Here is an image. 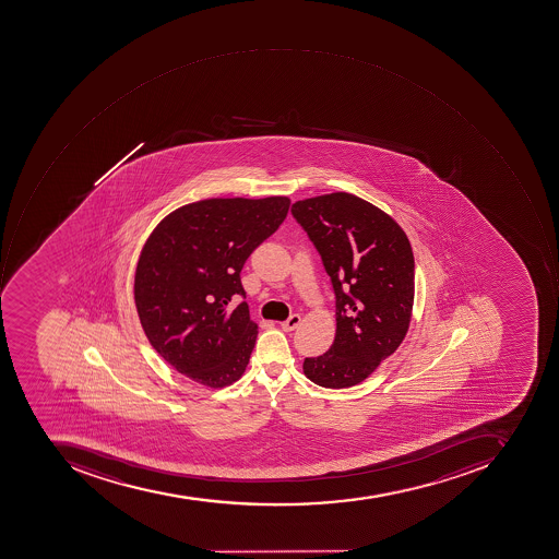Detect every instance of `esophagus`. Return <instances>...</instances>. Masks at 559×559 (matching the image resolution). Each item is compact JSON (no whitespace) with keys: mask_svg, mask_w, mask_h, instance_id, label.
I'll list each match as a JSON object with an SVG mask.
<instances>
[{"mask_svg":"<svg viewBox=\"0 0 559 559\" xmlns=\"http://www.w3.org/2000/svg\"><path fill=\"white\" fill-rule=\"evenodd\" d=\"M300 323V316L299 314H290L287 320L282 321L281 326L284 332H293V330H296L297 326H299Z\"/></svg>","mask_w":559,"mask_h":559,"instance_id":"1","label":"esophagus"}]
</instances>
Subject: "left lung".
<instances>
[{
	"label": "left lung",
	"mask_w": 559,
	"mask_h": 559,
	"mask_svg": "<svg viewBox=\"0 0 559 559\" xmlns=\"http://www.w3.org/2000/svg\"><path fill=\"white\" fill-rule=\"evenodd\" d=\"M290 212L320 253L336 299L335 342L326 354L306 358L305 373L323 388H350L394 354L408 332L412 247L396 221L352 193L312 197Z\"/></svg>",
	"instance_id": "left-lung-1"
}]
</instances>
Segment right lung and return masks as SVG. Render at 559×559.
<instances>
[{
    "instance_id": "1",
    "label": "right lung",
    "mask_w": 559,
    "mask_h": 559,
    "mask_svg": "<svg viewBox=\"0 0 559 559\" xmlns=\"http://www.w3.org/2000/svg\"><path fill=\"white\" fill-rule=\"evenodd\" d=\"M289 205L287 197L209 199L151 233L135 269V308L154 350L178 372L209 388L241 378L259 335L241 270Z\"/></svg>"
}]
</instances>
